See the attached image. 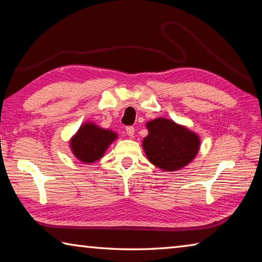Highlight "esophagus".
I'll return each instance as SVG.
<instances>
[{"mask_svg":"<svg viewBox=\"0 0 262 262\" xmlns=\"http://www.w3.org/2000/svg\"><path fill=\"white\" fill-rule=\"evenodd\" d=\"M126 132H127V135H128V136L133 137V136H134V133H135V128L133 127V126H128V127L126 128Z\"/></svg>","mask_w":262,"mask_h":262,"instance_id":"34e87169","label":"esophagus"}]
</instances>
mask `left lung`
Here are the masks:
<instances>
[{
	"instance_id": "1",
	"label": "left lung",
	"mask_w": 262,
	"mask_h": 262,
	"mask_svg": "<svg viewBox=\"0 0 262 262\" xmlns=\"http://www.w3.org/2000/svg\"><path fill=\"white\" fill-rule=\"evenodd\" d=\"M142 147L149 162L165 172L178 171L193 161L200 149V136L166 118L147 122Z\"/></svg>"
}]
</instances>
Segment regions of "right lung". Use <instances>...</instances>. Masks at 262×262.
Masks as SVG:
<instances>
[{"mask_svg": "<svg viewBox=\"0 0 262 262\" xmlns=\"http://www.w3.org/2000/svg\"><path fill=\"white\" fill-rule=\"evenodd\" d=\"M118 134L111 129H105L96 123L88 121L79 127L72 139L69 147L79 162L91 164L104 156L110 144L117 140Z\"/></svg>", "mask_w": 262, "mask_h": 262, "instance_id": "add662e5", "label": "right lung"}]
</instances>
